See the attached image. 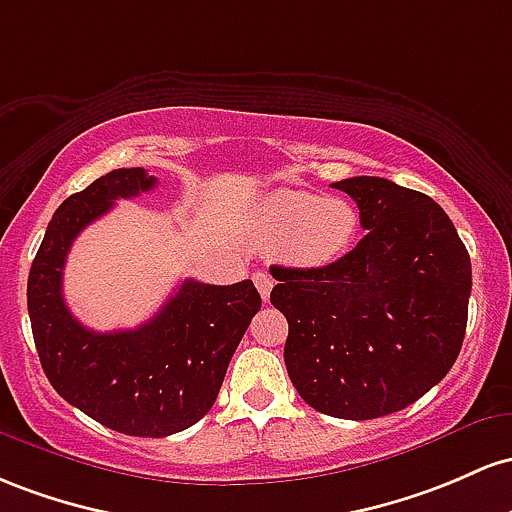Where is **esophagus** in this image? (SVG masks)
I'll return each instance as SVG.
<instances>
[{
  "mask_svg": "<svg viewBox=\"0 0 512 512\" xmlns=\"http://www.w3.org/2000/svg\"><path fill=\"white\" fill-rule=\"evenodd\" d=\"M254 283L258 287V292H261L263 300H268V297H271V290H273V278H271V275L258 271V273H254Z\"/></svg>",
  "mask_w": 512,
  "mask_h": 512,
  "instance_id": "34e87169",
  "label": "esophagus"
}]
</instances>
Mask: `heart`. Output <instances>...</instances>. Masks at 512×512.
<instances>
[{"label": "heart", "instance_id": "obj_1", "mask_svg": "<svg viewBox=\"0 0 512 512\" xmlns=\"http://www.w3.org/2000/svg\"><path fill=\"white\" fill-rule=\"evenodd\" d=\"M360 217L346 198L309 191H275L256 205L251 234L263 249H285L297 266H326L343 256L358 234Z\"/></svg>", "mask_w": 512, "mask_h": 512}]
</instances>
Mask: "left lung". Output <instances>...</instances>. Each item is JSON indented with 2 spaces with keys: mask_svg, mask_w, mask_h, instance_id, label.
<instances>
[{
  "mask_svg": "<svg viewBox=\"0 0 512 512\" xmlns=\"http://www.w3.org/2000/svg\"><path fill=\"white\" fill-rule=\"evenodd\" d=\"M367 234L321 268L273 266L285 367L312 409L346 421L401 411L455 365L467 331L472 261L445 210L380 176L331 183Z\"/></svg>",
  "mask_w": 512,
  "mask_h": 512,
  "instance_id": "obj_1",
  "label": "left lung"
}]
</instances>
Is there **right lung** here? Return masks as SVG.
Segmentation results:
<instances>
[{
  "mask_svg": "<svg viewBox=\"0 0 512 512\" xmlns=\"http://www.w3.org/2000/svg\"><path fill=\"white\" fill-rule=\"evenodd\" d=\"M145 169H116L55 210L28 273V317L55 392L101 426L135 438H166L215 404L241 336L261 309L251 280H183L147 324L99 333L79 324L62 297L72 241L118 198L152 191Z\"/></svg>",
  "mask_w": 512,
  "mask_h": 512,
  "instance_id": "right-lung-1",
  "label": "right lung"
}]
</instances>
